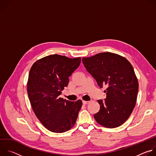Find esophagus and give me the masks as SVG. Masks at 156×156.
<instances>
[{
    "mask_svg": "<svg viewBox=\"0 0 156 156\" xmlns=\"http://www.w3.org/2000/svg\"><path fill=\"white\" fill-rule=\"evenodd\" d=\"M88 103H90V101H83V104L84 105L87 104Z\"/></svg>",
    "mask_w": 156,
    "mask_h": 156,
    "instance_id": "1",
    "label": "esophagus"
}]
</instances>
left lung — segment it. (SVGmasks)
<instances>
[{"instance_id":"obj_1","label":"left lung","mask_w":156,"mask_h":156,"mask_svg":"<svg viewBox=\"0 0 156 156\" xmlns=\"http://www.w3.org/2000/svg\"><path fill=\"white\" fill-rule=\"evenodd\" d=\"M83 63L100 88L107 85L106 98L98 100L99 112L94 115L101 125L113 128L122 125L134 108L138 82L134 69L125 57L111 52H102L83 57Z\"/></svg>"}]
</instances>
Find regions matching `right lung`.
<instances>
[{
  "label": "right lung",
  "instance_id": "obj_1",
  "mask_svg": "<svg viewBox=\"0 0 156 156\" xmlns=\"http://www.w3.org/2000/svg\"><path fill=\"white\" fill-rule=\"evenodd\" d=\"M80 63V57L54 54L36 61L30 69L27 91L31 107L41 123L52 132L63 133L76 123L82 101L59 96Z\"/></svg>",
  "mask_w": 156,
  "mask_h": 156
}]
</instances>
